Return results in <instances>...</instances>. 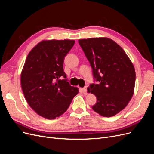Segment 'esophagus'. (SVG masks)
<instances>
[{
    "instance_id": "1",
    "label": "esophagus",
    "mask_w": 154,
    "mask_h": 154,
    "mask_svg": "<svg viewBox=\"0 0 154 154\" xmlns=\"http://www.w3.org/2000/svg\"><path fill=\"white\" fill-rule=\"evenodd\" d=\"M82 92H83V94H84V95H87V87L82 88Z\"/></svg>"
}]
</instances>
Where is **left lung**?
<instances>
[{
  "label": "left lung",
  "instance_id": "left-lung-1",
  "mask_svg": "<svg viewBox=\"0 0 154 154\" xmlns=\"http://www.w3.org/2000/svg\"><path fill=\"white\" fill-rule=\"evenodd\" d=\"M78 42L98 83L87 88L97 98L92 108L103 117L114 116L125 108L134 94L136 72L133 63L125 51L109 38L80 39Z\"/></svg>",
  "mask_w": 154,
  "mask_h": 154
}]
</instances>
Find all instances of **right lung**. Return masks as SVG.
<instances>
[{"instance_id": "add662e5", "label": "right lung", "mask_w": 154, "mask_h": 154, "mask_svg": "<svg viewBox=\"0 0 154 154\" xmlns=\"http://www.w3.org/2000/svg\"><path fill=\"white\" fill-rule=\"evenodd\" d=\"M73 40H42L27 55L22 70V89L27 103L42 117L53 119L66 112L79 92L63 71L65 57ZM63 76L64 79L60 80Z\"/></svg>"}]
</instances>
